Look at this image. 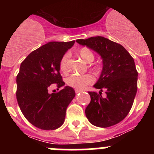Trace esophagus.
Wrapping results in <instances>:
<instances>
[{
    "label": "esophagus",
    "instance_id": "obj_1",
    "mask_svg": "<svg viewBox=\"0 0 154 154\" xmlns=\"http://www.w3.org/2000/svg\"><path fill=\"white\" fill-rule=\"evenodd\" d=\"M75 91V93H79V92H82V90H80V89H76Z\"/></svg>",
    "mask_w": 154,
    "mask_h": 154
}]
</instances>
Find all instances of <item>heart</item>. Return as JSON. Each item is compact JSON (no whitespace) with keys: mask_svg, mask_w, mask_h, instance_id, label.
Segmentation results:
<instances>
[{"mask_svg":"<svg viewBox=\"0 0 154 154\" xmlns=\"http://www.w3.org/2000/svg\"><path fill=\"white\" fill-rule=\"evenodd\" d=\"M80 58L88 63H91L94 60V55L92 51L86 48H83L79 51ZM69 54L66 53L61 58L59 62V67L62 72H67L69 70ZM93 76L90 74L85 75H72L69 76L67 79L68 85L75 88L77 89H83L89 84L93 82Z\"/></svg>","mask_w":154,"mask_h":154,"instance_id":"obj_1","label":"heart"}]
</instances>
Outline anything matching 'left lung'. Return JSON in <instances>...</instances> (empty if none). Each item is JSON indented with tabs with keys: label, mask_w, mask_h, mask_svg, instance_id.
<instances>
[{
	"label": "left lung",
	"mask_w": 154,
	"mask_h": 154,
	"mask_svg": "<svg viewBox=\"0 0 154 154\" xmlns=\"http://www.w3.org/2000/svg\"><path fill=\"white\" fill-rule=\"evenodd\" d=\"M97 52L103 59V69L93 85L99 95L89 92L91 101L85 110L90 123L98 127H109L123 120L130 112L137 91L135 62L121 45L104 37H91L76 41ZM105 90L107 96H101Z\"/></svg>",
	"instance_id": "8db88e82"
}]
</instances>
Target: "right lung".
<instances>
[{
	"mask_svg": "<svg viewBox=\"0 0 154 154\" xmlns=\"http://www.w3.org/2000/svg\"><path fill=\"white\" fill-rule=\"evenodd\" d=\"M75 41L51 42L41 46L21 62L17 75V103L24 117L33 126L45 130H56L64 123L66 109L75 96L65 86L57 93H48L51 85H65L59 62Z\"/></svg>",
	"mask_w": 154,
	"mask_h": 154,
	"instance_id": "obj_1",
	"label": "right lung"
}]
</instances>
